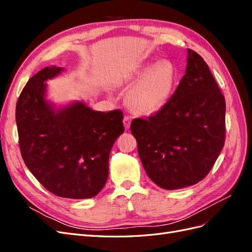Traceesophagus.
Instances as JSON below:
<instances>
[{
    "mask_svg": "<svg viewBox=\"0 0 252 252\" xmlns=\"http://www.w3.org/2000/svg\"><path fill=\"white\" fill-rule=\"evenodd\" d=\"M123 123H124V127H125V129L127 130V129H129V127H130V124H131V117H129V116L124 117Z\"/></svg>",
    "mask_w": 252,
    "mask_h": 252,
    "instance_id": "esophagus-1",
    "label": "esophagus"
}]
</instances>
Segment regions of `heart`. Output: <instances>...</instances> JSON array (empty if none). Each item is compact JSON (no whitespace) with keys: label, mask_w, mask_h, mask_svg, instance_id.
I'll return each mask as SVG.
<instances>
[{"label":"heart","mask_w":252,"mask_h":252,"mask_svg":"<svg viewBox=\"0 0 252 252\" xmlns=\"http://www.w3.org/2000/svg\"><path fill=\"white\" fill-rule=\"evenodd\" d=\"M174 81L173 66L168 60L154 64H143L135 68L122 84L129 86L127 103L135 113L151 114L162 109L171 94Z\"/></svg>","instance_id":"b5f03b06"}]
</instances>
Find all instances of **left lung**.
<instances>
[{
  "instance_id": "left-lung-1",
  "label": "left lung",
  "mask_w": 252,
  "mask_h": 252,
  "mask_svg": "<svg viewBox=\"0 0 252 252\" xmlns=\"http://www.w3.org/2000/svg\"><path fill=\"white\" fill-rule=\"evenodd\" d=\"M187 51L185 75L170 100L130 125L145 171L166 190L202 181L225 142V97L203 58Z\"/></svg>"
}]
</instances>
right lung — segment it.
<instances>
[{"label": "right lung", "instance_id": "add662e5", "mask_svg": "<svg viewBox=\"0 0 252 252\" xmlns=\"http://www.w3.org/2000/svg\"><path fill=\"white\" fill-rule=\"evenodd\" d=\"M64 70L45 67L19 96L16 121L22 158L48 191L90 199L105 186L112 145L124 132L123 112L94 111L80 101L56 107L46 98L47 81Z\"/></svg>", "mask_w": 252, "mask_h": 252}]
</instances>
